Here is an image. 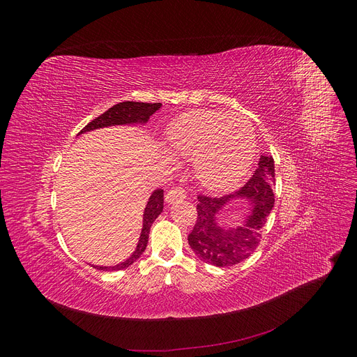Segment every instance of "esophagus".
Masks as SVG:
<instances>
[{
	"label": "esophagus",
	"instance_id": "esophagus-1",
	"mask_svg": "<svg viewBox=\"0 0 357 357\" xmlns=\"http://www.w3.org/2000/svg\"><path fill=\"white\" fill-rule=\"evenodd\" d=\"M183 199H186V192L183 190L181 188H172L168 190L167 197H165V201L168 204H176V202H180Z\"/></svg>",
	"mask_w": 357,
	"mask_h": 357
}]
</instances>
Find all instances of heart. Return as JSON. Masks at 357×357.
<instances>
[{"instance_id":"b5f03b06","label":"heart","mask_w":357,"mask_h":357,"mask_svg":"<svg viewBox=\"0 0 357 357\" xmlns=\"http://www.w3.org/2000/svg\"><path fill=\"white\" fill-rule=\"evenodd\" d=\"M167 150L177 158H193L202 186L225 189L238 181L256 153L252 122L243 116L214 110L181 114L167 131Z\"/></svg>"}]
</instances>
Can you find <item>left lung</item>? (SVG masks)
<instances>
[{"label": "left lung", "instance_id": "left-lung-1", "mask_svg": "<svg viewBox=\"0 0 357 357\" xmlns=\"http://www.w3.org/2000/svg\"><path fill=\"white\" fill-rule=\"evenodd\" d=\"M274 159L261 156L253 176L232 193L223 197H198V218L189 234V245L202 262L232 266L250 256L261 243L262 228L274 207ZM241 204L243 223L223 227L218 215L222 208Z\"/></svg>", "mask_w": 357, "mask_h": 357}]
</instances>
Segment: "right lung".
I'll return each mask as SVG.
<instances>
[{"instance_id":"right-lung-1","label":"right lung","mask_w":357,"mask_h":357,"mask_svg":"<svg viewBox=\"0 0 357 357\" xmlns=\"http://www.w3.org/2000/svg\"><path fill=\"white\" fill-rule=\"evenodd\" d=\"M162 107L160 102H135V101H125V102H119L113 105L112 109L102 113L96 119H93L92 122L86 125L82 131L79 132H89L95 131V129L100 128H107V126H117V125H144L150 119V116L155 114ZM164 210V190L156 189L153 190L152 195H150L147 205L144 208L143 214V228L142 234H139V240L135 247L134 253L129 256L126 261L113 265V266H100V265H92L96 269H101V271H119V269H125L129 265H132L137 259L143 255L147 247L149 241V232L150 228H152L153 222L156 220L158 215Z\"/></svg>"}]
</instances>
